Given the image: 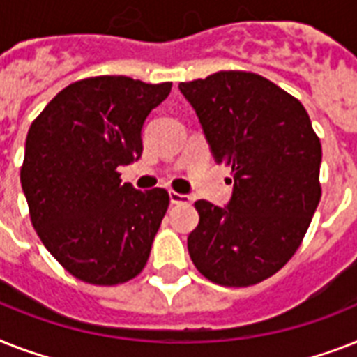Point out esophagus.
Instances as JSON below:
<instances>
[{"label":"esophagus","mask_w":357,"mask_h":357,"mask_svg":"<svg viewBox=\"0 0 357 357\" xmlns=\"http://www.w3.org/2000/svg\"><path fill=\"white\" fill-rule=\"evenodd\" d=\"M168 196H170V204L174 206H179V204H190L189 195H179L176 190H168Z\"/></svg>","instance_id":"esophagus-1"}]
</instances>
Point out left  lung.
<instances>
[{
	"mask_svg": "<svg viewBox=\"0 0 357 357\" xmlns=\"http://www.w3.org/2000/svg\"><path fill=\"white\" fill-rule=\"evenodd\" d=\"M179 91L215 161L234 176L228 207L195 204L190 259L209 282L250 287L276 274L304 241L322 195L321 139L304 105L254 72L220 70Z\"/></svg>",
	"mask_w": 357,
	"mask_h": 357,
	"instance_id": "8db88e82",
	"label": "left lung"
}]
</instances>
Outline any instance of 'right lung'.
I'll list each match as a JSON object with an SVG mask.
<instances>
[{
  "instance_id": "right-lung-1",
  "label": "right lung",
  "mask_w": 357,
  "mask_h": 357,
  "mask_svg": "<svg viewBox=\"0 0 357 357\" xmlns=\"http://www.w3.org/2000/svg\"><path fill=\"white\" fill-rule=\"evenodd\" d=\"M172 83L126 75L75 81L47 103L25 139L20 181L31 224L64 271L91 285L139 276L168 209L165 189L122 183L142 153V123Z\"/></svg>"
}]
</instances>
